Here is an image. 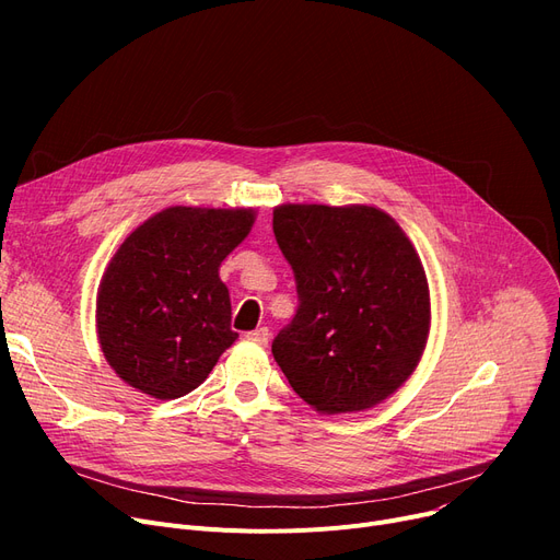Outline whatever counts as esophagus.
Instances as JSON below:
<instances>
[{
  "label": "esophagus",
  "instance_id": "1",
  "mask_svg": "<svg viewBox=\"0 0 560 560\" xmlns=\"http://www.w3.org/2000/svg\"><path fill=\"white\" fill-rule=\"evenodd\" d=\"M247 340H252V342H256V345H268V340H270V329L268 327H260V329H254V331H249L247 334Z\"/></svg>",
  "mask_w": 560,
  "mask_h": 560
}]
</instances>
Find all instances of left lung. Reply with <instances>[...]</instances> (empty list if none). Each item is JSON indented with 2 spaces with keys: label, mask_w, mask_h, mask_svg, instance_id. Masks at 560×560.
I'll return each instance as SVG.
<instances>
[{
  "label": "left lung",
  "mask_w": 560,
  "mask_h": 560,
  "mask_svg": "<svg viewBox=\"0 0 560 560\" xmlns=\"http://www.w3.org/2000/svg\"><path fill=\"white\" fill-rule=\"evenodd\" d=\"M272 229L300 298L272 342L292 390L325 416L381 404L413 374L429 338L416 247L388 213L363 203H283Z\"/></svg>",
  "instance_id": "1"
}]
</instances>
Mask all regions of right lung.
Segmentation results:
<instances>
[{
    "label": "right lung",
    "mask_w": 560,
    "mask_h": 560,
    "mask_svg": "<svg viewBox=\"0 0 560 560\" xmlns=\"http://www.w3.org/2000/svg\"><path fill=\"white\" fill-rule=\"evenodd\" d=\"M254 218V209L170 206L127 235L97 292V338L125 384L156 399L203 384L238 338L220 262Z\"/></svg>",
    "instance_id": "obj_1"
}]
</instances>
